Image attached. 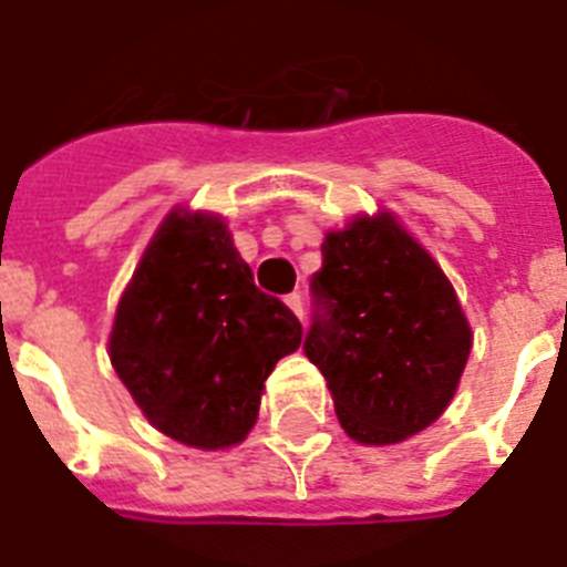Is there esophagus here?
<instances>
[{"label": "esophagus", "mask_w": 567, "mask_h": 567, "mask_svg": "<svg viewBox=\"0 0 567 567\" xmlns=\"http://www.w3.org/2000/svg\"><path fill=\"white\" fill-rule=\"evenodd\" d=\"M285 306L291 308V311L297 313L299 320L306 317V302H302V297H299V293H288V297H285Z\"/></svg>", "instance_id": "obj_1"}]
</instances>
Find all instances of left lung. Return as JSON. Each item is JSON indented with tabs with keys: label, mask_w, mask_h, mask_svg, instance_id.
<instances>
[{
	"label": "left lung",
	"mask_w": 567,
	"mask_h": 567,
	"mask_svg": "<svg viewBox=\"0 0 567 567\" xmlns=\"http://www.w3.org/2000/svg\"><path fill=\"white\" fill-rule=\"evenodd\" d=\"M306 354L322 372L346 435L389 446L444 415L473 331L421 241L389 210L328 230Z\"/></svg>",
	"instance_id": "obj_1"
}]
</instances>
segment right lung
Masks as SVG:
<instances>
[{
	"label": "right lung",
	"instance_id": "1",
	"mask_svg": "<svg viewBox=\"0 0 567 567\" xmlns=\"http://www.w3.org/2000/svg\"><path fill=\"white\" fill-rule=\"evenodd\" d=\"M302 326L254 285L225 218L175 207L123 291L109 357L146 421L195 450L241 444Z\"/></svg>",
	"mask_w": 567,
	"mask_h": 567
}]
</instances>
